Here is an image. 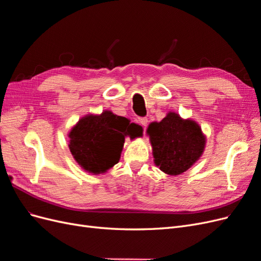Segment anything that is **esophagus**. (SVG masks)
I'll return each mask as SVG.
<instances>
[{"mask_svg": "<svg viewBox=\"0 0 261 261\" xmlns=\"http://www.w3.org/2000/svg\"><path fill=\"white\" fill-rule=\"evenodd\" d=\"M138 122L143 126H146L148 124V118L147 117H139L138 118Z\"/></svg>", "mask_w": 261, "mask_h": 261, "instance_id": "esophagus-1", "label": "esophagus"}]
</instances>
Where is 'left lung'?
I'll return each instance as SVG.
<instances>
[{
  "mask_svg": "<svg viewBox=\"0 0 261 261\" xmlns=\"http://www.w3.org/2000/svg\"><path fill=\"white\" fill-rule=\"evenodd\" d=\"M147 133L155 165L169 175L187 171L199 159L206 145L200 126L174 112H169L161 122L150 124Z\"/></svg>",
  "mask_w": 261,
  "mask_h": 261,
  "instance_id": "8db88e82",
  "label": "left lung"
}]
</instances>
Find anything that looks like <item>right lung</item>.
Listing matches in <instances>:
<instances>
[{
	"label": "right lung",
	"instance_id": "add662e5",
	"mask_svg": "<svg viewBox=\"0 0 261 261\" xmlns=\"http://www.w3.org/2000/svg\"><path fill=\"white\" fill-rule=\"evenodd\" d=\"M129 122L111 111L81 118L69 132V150L81 167L92 174L111 169L120 160Z\"/></svg>",
	"mask_w": 261,
	"mask_h": 261
}]
</instances>
